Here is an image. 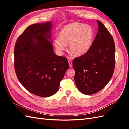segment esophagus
<instances>
[{
  "label": "esophagus",
  "mask_w": 129,
  "mask_h": 129,
  "mask_svg": "<svg viewBox=\"0 0 129 129\" xmlns=\"http://www.w3.org/2000/svg\"><path fill=\"white\" fill-rule=\"evenodd\" d=\"M68 62H69V64L70 67H72V66H73V62H72V60H68Z\"/></svg>",
  "instance_id": "esophagus-1"
}]
</instances>
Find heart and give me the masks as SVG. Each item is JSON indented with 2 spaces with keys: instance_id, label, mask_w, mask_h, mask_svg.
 <instances>
[{
  "instance_id": "obj_1",
  "label": "heart",
  "mask_w": 129,
  "mask_h": 129,
  "mask_svg": "<svg viewBox=\"0 0 129 129\" xmlns=\"http://www.w3.org/2000/svg\"><path fill=\"white\" fill-rule=\"evenodd\" d=\"M94 30L89 25L73 23L61 29L59 36L54 39V45L59 51L65 50L69 45V50L74 55L81 56L88 51L94 41Z\"/></svg>"
}]
</instances>
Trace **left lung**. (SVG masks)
Here are the masks:
<instances>
[{
	"instance_id": "8db88e82",
	"label": "left lung",
	"mask_w": 129,
	"mask_h": 129,
	"mask_svg": "<svg viewBox=\"0 0 129 129\" xmlns=\"http://www.w3.org/2000/svg\"><path fill=\"white\" fill-rule=\"evenodd\" d=\"M96 21L98 32L90 50L73 61L76 85L85 95L102 90L113 76L115 65L113 37L101 21Z\"/></svg>"
}]
</instances>
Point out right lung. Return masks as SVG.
<instances>
[{
  "label": "right lung",
  "mask_w": 129,
  "mask_h": 129,
  "mask_svg": "<svg viewBox=\"0 0 129 129\" xmlns=\"http://www.w3.org/2000/svg\"><path fill=\"white\" fill-rule=\"evenodd\" d=\"M51 23L29 26L18 38L14 48V68L19 81L30 92L49 97L58 90L69 69L65 57L54 53Z\"/></svg>",
  "instance_id": "obj_1"
}]
</instances>
